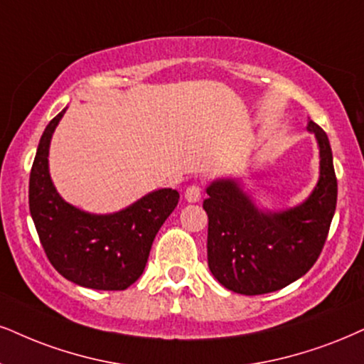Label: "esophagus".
<instances>
[{"label": "esophagus", "mask_w": 364, "mask_h": 364, "mask_svg": "<svg viewBox=\"0 0 364 364\" xmlns=\"http://www.w3.org/2000/svg\"><path fill=\"white\" fill-rule=\"evenodd\" d=\"M200 197H203V189H200V186H197V183H192L186 189V199L189 200V203H199Z\"/></svg>", "instance_id": "obj_1"}]
</instances>
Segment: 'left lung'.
<instances>
[{
    "instance_id": "obj_1",
    "label": "left lung",
    "mask_w": 364,
    "mask_h": 364,
    "mask_svg": "<svg viewBox=\"0 0 364 364\" xmlns=\"http://www.w3.org/2000/svg\"><path fill=\"white\" fill-rule=\"evenodd\" d=\"M321 148V177L304 204L278 214H264L232 181L208 187V263L228 290L262 295L280 290L311 270L329 235L338 178L327 134L309 121Z\"/></svg>"
}]
</instances>
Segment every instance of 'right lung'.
<instances>
[{
	"label": "right lung",
	"instance_id": "obj_1",
	"mask_svg": "<svg viewBox=\"0 0 364 364\" xmlns=\"http://www.w3.org/2000/svg\"><path fill=\"white\" fill-rule=\"evenodd\" d=\"M60 111L40 138L30 172L28 204L40 243L67 280L94 290H124L140 278L156 232L178 204V192L155 191L109 216L67 204L48 175V145Z\"/></svg>",
	"mask_w": 364,
	"mask_h": 364
}]
</instances>
